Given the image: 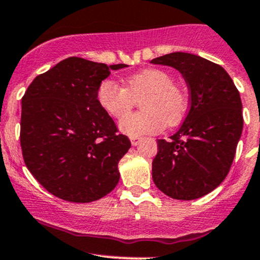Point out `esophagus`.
Returning a JSON list of instances; mask_svg holds the SVG:
<instances>
[{
	"instance_id": "obj_1",
	"label": "esophagus",
	"mask_w": 260,
	"mask_h": 260,
	"mask_svg": "<svg viewBox=\"0 0 260 260\" xmlns=\"http://www.w3.org/2000/svg\"><path fill=\"white\" fill-rule=\"evenodd\" d=\"M141 141H142L141 138H135V137H133V138H131V143H132L133 147H137V145L141 143Z\"/></svg>"
}]
</instances>
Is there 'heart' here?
<instances>
[{
  "instance_id": "heart-1",
  "label": "heart",
  "mask_w": 260,
  "mask_h": 260,
  "mask_svg": "<svg viewBox=\"0 0 260 260\" xmlns=\"http://www.w3.org/2000/svg\"><path fill=\"white\" fill-rule=\"evenodd\" d=\"M138 98L141 112L119 122V129L132 138L159 132L164 124L176 125L187 110L185 91L174 82L169 71L156 68L129 75L124 79V87L115 80L105 79L96 91L100 107L115 119L124 117Z\"/></svg>"
}]
</instances>
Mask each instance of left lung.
Wrapping results in <instances>:
<instances>
[{"label": "left lung", "instance_id": "8db88e82", "mask_svg": "<svg viewBox=\"0 0 260 260\" xmlns=\"http://www.w3.org/2000/svg\"><path fill=\"white\" fill-rule=\"evenodd\" d=\"M152 64L181 73L189 87L190 107L169 141L158 139L153 181L175 200H193L215 190L230 173L243 129L239 92L227 71L190 53L167 54Z\"/></svg>", "mask_w": 260, "mask_h": 260}]
</instances>
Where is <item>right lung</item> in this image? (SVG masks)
<instances>
[{"label":"right lung","instance_id":"1","mask_svg":"<svg viewBox=\"0 0 260 260\" xmlns=\"http://www.w3.org/2000/svg\"><path fill=\"white\" fill-rule=\"evenodd\" d=\"M125 67L70 56L37 76L22 98V155L56 198L91 202L116 187L131 142L100 107L96 91L111 69Z\"/></svg>","mask_w":260,"mask_h":260}]
</instances>
